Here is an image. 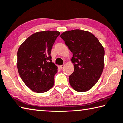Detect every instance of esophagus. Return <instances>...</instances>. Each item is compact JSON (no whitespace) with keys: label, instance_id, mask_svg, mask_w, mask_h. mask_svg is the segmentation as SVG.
Returning <instances> with one entry per match:
<instances>
[{"label":"esophagus","instance_id":"obj_1","mask_svg":"<svg viewBox=\"0 0 123 123\" xmlns=\"http://www.w3.org/2000/svg\"><path fill=\"white\" fill-rule=\"evenodd\" d=\"M64 66H65V65H64V64H63V65H60V69H63V68L64 67Z\"/></svg>","mask_w":123,"mask_h":123}]
</instances>
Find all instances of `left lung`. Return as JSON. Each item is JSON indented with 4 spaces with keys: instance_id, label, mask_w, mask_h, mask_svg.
Here are the masks:
<instances>
[{
    "instance_id": "8db88e82",
    "label": "left lung",
    "mask_w": 123,
    "mask_h": 123,
    "mask_svg": "<svg viewBox=\"0 0 123 123\" xmlns=\"http://www.w3.org/2000/svg\"><path fill=\"white\" fill-rule=\"evenodd\" d=\"M60 37L73 53L74 70L69 76L71 86L77 92L93 87L104 68L105 50L97 38L88 31L79 29L64 32Z\"/></svg>"
}]
</instances>
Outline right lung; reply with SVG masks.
<instances>
[{
	"instance_id": "add662e5",
	"label": "right lung",
	"mask_w": 123,
	"mask_h": 123,
	"mask_svg": "<svg viewBox=\"0 0 123 123\" xmlns=\"http://www.w3.org/2000/svg\"><path fill=\"white\" fill-rule=\"evenodd\" d=\"M60 32H38L27 38L18 48L17 67L21 78L28 87L44 93L54 85L58 68L52 62V47Z\"/></svg>"
}]
</instances>
